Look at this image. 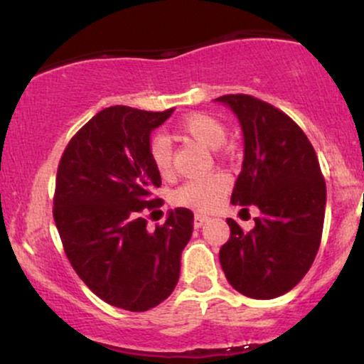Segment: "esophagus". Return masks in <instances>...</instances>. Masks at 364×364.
Wrapping results in <instances>:
<instances>
[{
    "mask_svg": "<svg viewBox=\"0 0 364 364\" xmlns=\"http://www.w3.org/2000/svg\"><path fill=\"white\" fill-rule=\"evenodd\" d=\"M208 219H210V217L202 215V214H196V215H195V228H202V225L205 224Z\"/></svg>",
    "mask_w": 364,
    "mask_h": 364,
    "instance_id": "34e87169",
    "label": "esophagus"
}]
</instances>
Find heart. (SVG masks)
<instances>
[{
	"label": "heart",
	"instance_id": "obj_1",
	"mask_svg": "<svg viewBox=\"0 0 364 364\" xmlns=\"http://www.w3.org/2000/svg\"><path fill=\"white\" fill-rule=\"evenodd\" d=\"M178 132L210 150L223 147L228 135L223 121L205 112H193L183 118L178 124ZM149 156L157 173L162 178H169L173 173V150L169 140L162 135L154 136L149 145ZM228 190L229 179L220 173L207 178L188 179L174 191V203L198 212L214 210Z\"/></svg>",
	"mask_w": 364,
	"mask_h": 364
}]
</instances>
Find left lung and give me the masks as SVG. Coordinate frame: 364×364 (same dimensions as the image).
Here are the masks:
<instances>
[{
	"instance_id": "left-lung-1",
	"label": "left lung",
	"mask_w": 364,
	"mask_h": 364,
	"mask_svg": "<svg viewBox=\"0 0 364 364\" xmlns=\"http://www.w3.org/2000/svg\"><path fill=\"white\" fill-rule=\"evenodd\" d=\"M214 101L235 112L243 132L231 203L260 210L250 232L228 219L231 237L219 252L220 265L241 294L277 298L301 281L318 252L327 205L318 159L301 128L270 104L245 94Z\"/></svg>"
}]
</instances>
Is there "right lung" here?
<instances>
[{
    "mask_svg": "<svg viewBox=\"0 0 364 364\" xmlns=\"http://www.w3.org/2000/svg\"><path fill=\"white\" fill-rule=\"evenodd\" d=\"M173 112L106 107L70 140L58 168L53 215L66 257L94 294L121 310L147 311L169 298L193 232L188 208L169 210L156 231L141 215L159 205L152 191L161 186L150 133Z\"/></svg>",
    "mask_w": 364,
    "mask_h": 364,
    "instance_id": "obj_1",
    "label": "right lung"
}]
</instances>
